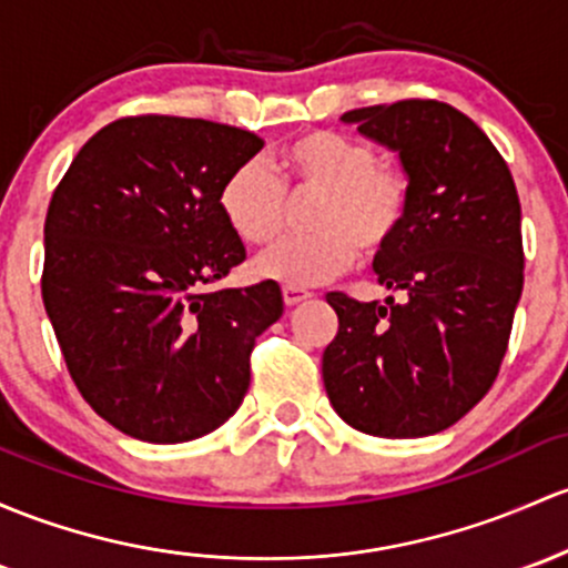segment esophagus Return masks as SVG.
I'll return each instance as SVG.
<instances>
[{
    "label": "esophagus",
    "mask_w": 568,
    "mask_h": 568,
    "mask_svg": "<svg viewBox=\"0 0 568 568\" xmlns=\"http://www.w3.org/2000/svg\"><path fill=\"white\" fill-rule=\"evenodd\" d=\"M282 295H284V303H286V306L292 308V306H297V303L308 301L311 292H308V290H301V286H284Z\"/></svg>",
    "instance_id": "34e87169"
}]
</instances>
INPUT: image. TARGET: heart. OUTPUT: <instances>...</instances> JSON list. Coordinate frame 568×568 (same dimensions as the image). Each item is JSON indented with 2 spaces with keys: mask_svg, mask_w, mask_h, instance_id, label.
Returning a JSON list of instances; mask_svg holds the SVG:
<instances>
[{
  "mask_svg": "<svg viewBox=\"0 0 568 568\" xmlns=\"http://www.w3.org/2000/svg\"><path fill=\"white\" fill-rule=\"evenodd\" d=\"M286 192L316 194L311 227L254 260V273L284 286L333 282L357 260L387 252L408 211V181L393 164L376 162L365 140L311 130L278 151L276 173L260 160L235 164L219 186V211L246 243H267L286 222Z\"/></svg>",
  "mask_w": 568,
  "mask_h": 568,
  "instance_id": "1",
  "label": "heart"
}]
</instances>
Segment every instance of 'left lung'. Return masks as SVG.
I'll return each instance as SVG.
<instances>
[{
    "instance_id": "left-lung-1",
    "label": "left lung",
    "mask_w": 568,
    "mask_h": 568,
    "mask_svg": "<svg viewBox=\"0 0 568 568\" xmlns=\"http://www.w3.org/2000/svg\"><path fill=\"white\" fill-rule=\"evenodd\" d=\"M395 151L408 181L398 237L376 254L379 284L359 303L331 292L338 333L322 379L338 417L382 438L447 430L485 398L523 295L520 200L490 138L447 102L404 100L341 115Z\"/></svg>"
}]
</instances>
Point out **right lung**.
<instances>
[{"label":"right lung","instance_id":"right-lung-1","mask_svg":"<svg viewBox=\"0 0 568 568\" xmlns=\"http://www.w3.org/2000/svg\"><path fill=\"white\" fill-rule=\"evenodd\" d=\"M260 149L237 126L132 115L102 126L53 192L42 303L72 382L126 436L192 442L246 395L282 290L205 286L246 260L219 186Z\"/></svg>","mask_w":568,"mask_h":568}]
</instances>
